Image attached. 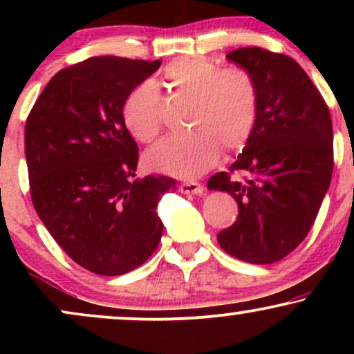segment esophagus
Segmentation results:
<instances>
[{
  "mask_svg": "<svg viewBox=\"0 0 354 354\" xmlns=\"http://www.w3.org/2000/svg\"><path fill=\"white\" fill-rule=\"evenodd\" d=\"M180 189H181V193H185V194H203V191H205L201 183H196V181L183 183V185L180 186Z\"/></svg>",
  "mask_w": 354,
  "mask_h": 354,
  "instance_id": "obj_1",
  "label": "esophagus"
}]
</instances>
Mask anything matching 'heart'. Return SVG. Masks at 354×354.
Masks as SVG:
<instances>
[{"instance_id": "1", "label": "heart", "mask_w": 354, "mask_h": 354, "mask_svg": "<svg viewBox=\"0 0 354 354\" xmlns=\"http://www.w3.org/2000/svg\"><path fill=\"white\" fill-rule=\"evenodd\" d=\"M163 78L174 93L191 100V131L153 146L145 156L148 168L178 178H196L213 168L221 146L230 153L245 148L259 118V89L250 73L241 68L221 70L203 56H185L165 68ZM121 115L138 141L156 140L163 128L156 84H138L126 96Z\"/></svg>"}]
</instances>
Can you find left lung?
Returning a JSON list of instances; mask_svg holds the SVG:
<instances>
[{"instance_id":"obj_1","label":"left lung","mask_w":354,"mask_h":354,"mask_svg":"<svg viewBox=\"0 0 354 354\" xmlns=\"http://www.w3.org/2000/svg\"><path fill=\"white\" fill-rule=\"evenodd\" d=\"M226 58L253 76L259 118L253 136L230 166L209 178L208 189L226 191L238 218L219 231L226 253L270 265L288 256L310 233L333 174L331 115L318 88L290 56L239 48ZM233 172L246 174L233 180Z\"/></svg>"}]
</instances>
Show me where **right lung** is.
I'll return each mask as SVG.
<instances>
[{"mask_svg":"<svg viewBox=\"0 0 354 354\" xmlns=\"http://www.w3.org/2000/svg\"><path fill=\"white\" fill-rule=\"evenodd\" d=\"M161 59L96 56L53 76L24 126L33 206L55 241L95 274L141 266L158 248L156 208L176 181L148 174L133 180L138 146L126 129V96Z\"/></svg>","mask_w":354,"mask_h":354,"instance_id":"obj_1","label":"right lung"}]
</instances>
